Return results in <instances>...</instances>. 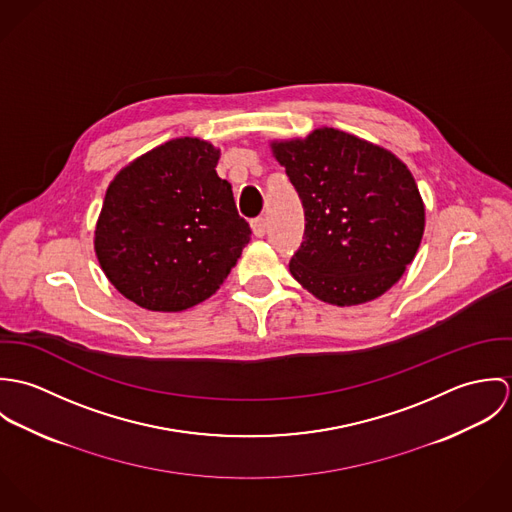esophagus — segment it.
Wrapping results in <instances>:
<instances>
[{
    "mask_svg": "<svg viewBox=\"0 0 512 512\" xmlns=\"http://www.w3.org/2000/svg\"><path fill=\"white\" fill-rule=\"evenodd\" d=\"M266 230H268V222L264 217H260V219L252 220V232H254V236H264L266 234Z\"/></svg>",
    "mask_w": 512,
    "mask_h": 512,
    "instance_id": "obj_1",
    "label": "esophagus"
}]
</instances>
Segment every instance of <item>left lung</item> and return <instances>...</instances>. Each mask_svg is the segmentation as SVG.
<instances>
[{"instance_id": "obj_1", "label": "left lung", "mask_w": 512, "mask_h": 512, "mask_svg": "<svg viewBox=\"0 0 512 512\" xmlns=\"http://www.w3.org/2000/svg\"><path fill=\"white\" fill-rule=\"evenodd\" d=\"M305 213L293 278L333 305L390 290L414 260L424 203L410 169L388 149L335 128L274 142Z\"/></svg>"}]
</instances>
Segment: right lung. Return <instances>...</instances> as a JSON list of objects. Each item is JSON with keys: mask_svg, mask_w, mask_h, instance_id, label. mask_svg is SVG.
<instances>
[{"mask_svg": "<svg viewBox=\"0 0 512 512\" xmlns=\"http://www.w3.org/2000/svg\"><path fill=\"white\" fill-rule=\"evenodd\" d=\"M219 149L177 138L134 159L110 183L94 232L112 286L149 311H183L217 292L250 240Z\"/></svg>", "mask_w": 512, "mask_h": 512, "instance_id": "right-lung-1", "label": "right lung"}]
</instances>
